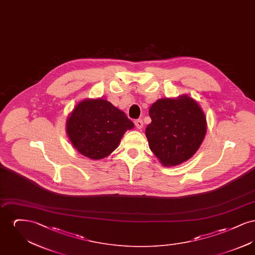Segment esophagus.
<instances>
[{
  "label": "esophagus",
  "instance_id": "obj_1",
  "mask_svg": "<svg viewBox=\"0 0 255 255\" xmlns=\"http://www.w3.org/2000/svg\"><path fill=\"white\" fill-rule=\"evenodd\" d=\"M134 124H135V127H136L137 129H142V127H143V122H142L141 120L135 121Z\"/></svg>",
  "mask_w": 255,
  "mask_h": 255
}]
</instances>
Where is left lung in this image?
Here are the masks:
<instances>
[{
  "instance_id": "left-lung-1",
  "label": "left lung",
  "mask_w": 255,
  "mask_h": 255,
  "mask_svg": "<svg viewBox=\"0 0 255 255\" xmlns=\"http://www.w3.org/2000/svg\"><path fill=\"white\" fill-rule=\"evenodd\" d=\"M152 120L145 134L149 148L163 166H176L191 158L206 136V118L192 97L158 99L149 109Z\"/></svg>"
}]
</instances>
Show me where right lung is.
Returning <instances> with one entry per match:
<instances>
[{
    "instance_id": "right-lung-1",
    "label": "right lung",
    "mask_w": 255,
    "mask_h": 255,
    "mask_svg": "<svg viewBox=\"0 0 255 255\" xmlns=\"http://www.w3.org/2000/svg\"><path fill=\"white\" fill-rule=\"evenodd\" d=\"M124 112L103 98L78 102L66 122V132L73 147L83 156L101 159L121 143L127 130L133 128Z\"/></svg>"
}]
</instances>
